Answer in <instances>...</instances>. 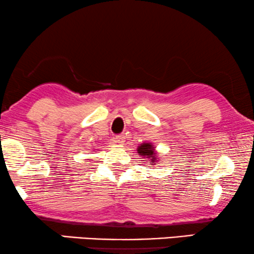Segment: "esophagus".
I'll return each mask as SVG.
<instances>
[{"mask_svg": "<svg viewBox=\"0 0 254 254\" xmlns=\"http://www.w3.org/2000/svg\"><path fill=\"white\" fill-rule=\"evenodd\" d=\"M114 138V142L116 143H119V144H123L125 142V135L124 134H120V135H116V136L113 137Z\"/></svg>", "mask_w": 254, "mask_h": 254, "instance_id": "obj_1", "label": "esophagus"}]
</instances>
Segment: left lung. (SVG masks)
Segmentation results:
<instances>
[{
	"mask_svg": "<svg viewBox=\"0 0 254 254\" xmlns=\"http://www.w3.org/2000/svg\"><path fill=\"white\" fill-rule=\"evenodd\" d=\"M137 152L140 154L142 157H150L151 158V164L156 161H158V159H156L154 156H155V149L152 148V144L151 143H143L141 144L140 147L137 148ZM156 164V163H155Z\"/></svg>",
	"mask_w": 254,
	"mask_h": 254,
	"instance_id": "left-lung-1",
	"label": "left lung"
}]
</instances>
